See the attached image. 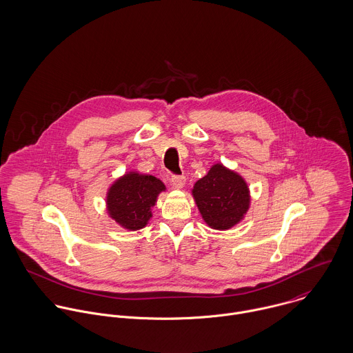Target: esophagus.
I'll return each instance as SVG.
<instances>
[{
  "mask_svg": "<svg viewBox=\"0 0 353 353\" xmlns=\"http://www.w3.org/2000/svg\"><path fill=\"white\" fill-rule=\"evenodd\" d=\"M171 185L174 189H183V186L186 185V178L185 176H178V175H174L171 178Z\"/></svg>",
  "mask_w": 353,
  "mask_h": 353,
  "instance_id": "obj_1",
  "label": "esophagus"
}]
</instances>
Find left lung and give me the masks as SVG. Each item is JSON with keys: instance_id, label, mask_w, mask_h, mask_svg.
Wrapping results in <instances>:
<instances>
[{"instance_id": "obj_1", "label": "left lung", "mask_w": 353, "mask_h": 353, "mask_svg": "<svg viewBox=\"0 0 353 353\" xmlns=\"http://www.w3.org/2000/svg\"><path fill=\"white\" fill-rule=\"evenodd\" d=\"M192 196L208 227L227 231L239 224L250 209V189L245 178L221 163H214L199 179Z\"/></svg>"}]
</instances>
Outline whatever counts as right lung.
<instances>
[{
  "mask_svg": "<svg viewBox=\"0 0 353 353\" xmlns=\"http://www.w3.org/2000/svg\"><path fill=\"white\" fill-rule=\"evenodd\" d=\"M163 192L165 186L159 178L130 170L108 188L105 210L122 228L139 231L150 223L152 208Z\"/></svg>",
  "mask_w": 353,
  "mask_h": 353,
  "instance_id": "obj_1",
  "label": "right lung"
}]
</instances>
